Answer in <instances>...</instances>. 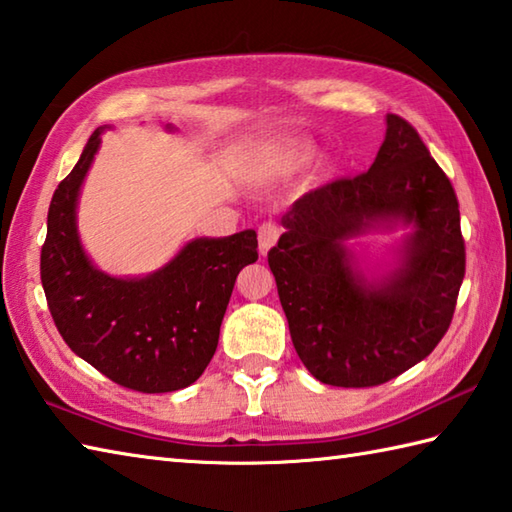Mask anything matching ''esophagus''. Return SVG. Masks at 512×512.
Listing matches in <instances>:
<instances>
[{"mask_svg": "<svg viewBox=\"0 0 512 512\" xmlns=\"http://www.w3.org/2000/svg\"><path fill=\"white\" fill-rule=\"evenodd\" d=\"M279 237V228L275 222H264L262 226L257 228V239H259V253L266 255L270 248L277 244Z\"/></svg>", "mask_w": 512, "mask_h": 512, "instance_id": "1", "label": "esophagus"}]
</instances>
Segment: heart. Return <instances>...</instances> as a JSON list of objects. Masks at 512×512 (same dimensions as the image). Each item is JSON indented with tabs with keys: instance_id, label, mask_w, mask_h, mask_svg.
<instances>
[{
	"instance_id": "obj_1",
	"label": "heart",
	"mask_w": 512,
	"mask_h": 512,
	"mask_svg": "<svg viewBox=\"0 0 512 512\" xmlns=\"http://www.w3.org/2000/svg\"><path fill=\"white\" fill-rule=\"evenodd\" d=\"M313 157H315L313 148L299 146V148L293 150V153H288L286 157L279 159L273 170H275V173H288V170H297V168L310 164V162H313Z\"/></svg>"
}]
</instances>
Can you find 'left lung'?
Returning a JSON list of instances; mask_svg holds the SVG:
<instances>
[{"label": "left lung", "instance_id": "left-lung-1", "mask_svg": "<svg viewBox=\"0 0 512 512\" xmlns=\"http://www.w3.org/2000/svg\"><path fill=\"white\" fill-rule=\"evenodd\" d=\"M397 225L409 233L394 264L366 276L345 242ZM282 226L268 266L293 346L319 382L379 386L442 342L466 273L459 204L406 119L386 115L368 173L310 190Z\"/></svg>", "mask_w": 512, "mask_h": 512}]
</instances>
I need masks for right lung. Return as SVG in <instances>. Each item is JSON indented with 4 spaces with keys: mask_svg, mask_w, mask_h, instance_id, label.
Returning <instances> with one entry per match:
<instances>
[{
    "mask_svg": "<svg viewBox=\"0 0 512 512\" xmlns=\"http://www.w3.org/2000/svg\"><path fill=\"white\" fill-rule=\"evenodd\" d=\"M102 133L104 126L88 137L50 199L39 264L46 302L68 348L99 373L139 393H173L213 359L239 270L257 262V233L190 239L155 273L106 275L77 233L79 190Z\"/></svg>",
    "mask_w": 512,
    "mask_h": 512,
    "instance_id": "1",
    "label": "right lung"
}]
</instances>
